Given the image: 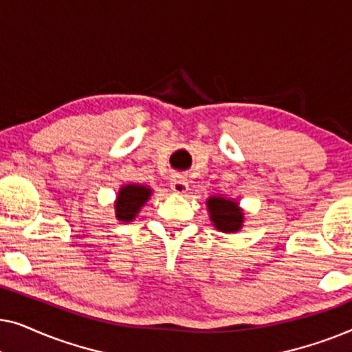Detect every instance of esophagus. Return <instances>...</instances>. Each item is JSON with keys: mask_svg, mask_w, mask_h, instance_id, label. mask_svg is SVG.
<instances>
[{"mask_svg": "<svg viewBox=\"0 0 352 352\" xmlns=\"http://www.w3.org/2000/svg\"><path fill=\"white\" fill-rule=\"evenodd\" d=\"M170 187H171L173 192H176V194H184V192L189 189V182H187L184 176L177 175V176L171 177Z\"/></svg>", "mask_w": 352, "mask_h": 352, "instance_id": "obj_1", "label": "esophagus"}]
</instances>
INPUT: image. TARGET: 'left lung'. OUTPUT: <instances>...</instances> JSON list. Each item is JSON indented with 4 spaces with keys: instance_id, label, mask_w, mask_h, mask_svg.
I'll use <instances>...</instances> for the list:
<instances>
[{
    "instance_id": "1",
    "label": "left lung",
    "mask_w": 352,
    "mask_h": 352,
    "mask_svg": "<svg viewBox=\"0 0 352 352\" xmlns=\"http://www.w3.org/2000/svg\"><path fill=\"white\" fill-rule=\"evenodd\" d=\"M206 210H208L210 221L219 232L235 234L243 228V208H240V204L235 199L211 195L206 199Z\"/></svg>"
}]
</instances>
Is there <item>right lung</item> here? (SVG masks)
<instances>
[{"label":"right lung","instance_id":"obj_1","mask_svg":"<svg viewBox=\"0 0 352 352\" xmlns=\"http://www.w3.org/2000/svg\"><path fill=\"white\" fill-rule=\"evenodd\" d=\"M152 189L144 184H124L120 187L115 199V218L123 223H131L139 211L147 204L152 195Z\"/></svg>","mask_w":352,"mask_h":352}]
</instances>
